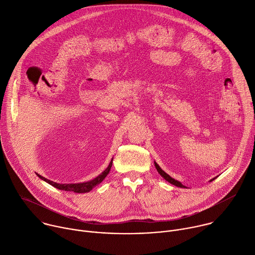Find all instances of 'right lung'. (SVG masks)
I'll use <instances>...</instances> for the list:
<instances>
[{"mask_svg": "<svg viewBox=\"0 0 255 255\" xmlns=\"http://www.w3.org/2000/svg\"><path fill=\"white\" fill-rule=\"evenodd\" d=\"M110 168H111V165L109 164L108 168L106 169V171H104V176L100 177V178H96V179H93V180H90L88 181V183H83V184H77V185H74V190L76 193H89L90 191H92L97 185H99L101 181L103 180V178L109 173V171H110ZM55 186V188H58L59 184H53ZM60 190V188H59Z\"/></svg>", "mask_w": 255, "mask_h": 255, "instance_id": "right-lung-1", "label": "right lung"}]
</instances>
